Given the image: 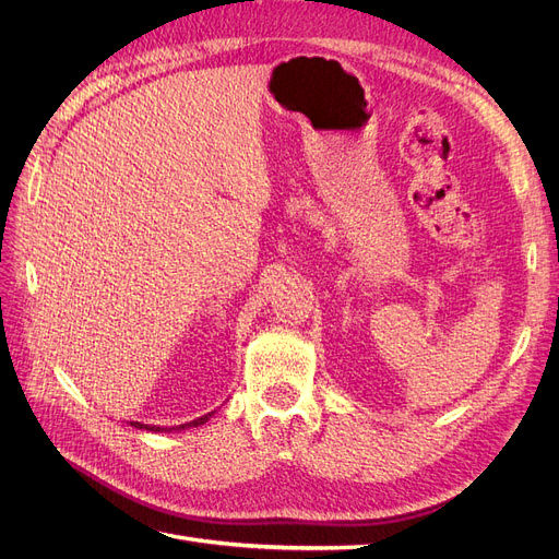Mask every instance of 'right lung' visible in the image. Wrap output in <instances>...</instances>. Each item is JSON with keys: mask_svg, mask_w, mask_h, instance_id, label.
<instances>
[{"mask_svg": "<svg viewBox=\"0 0 559 559\" xmlns=\"http://www.w3.org/2000/svg\"><path fill=\"white\" fill-rule=\"evenodd\" d=\"M209 417L211 415H205V417H201V419H197V421H190V424H183L181 428H190V426H201L203 421H209ZM133 426H138V428H150V430H160V428H156V426H142V424H133Z\"/></svg>", "mask_w": 559, "mask_h": 559, "instance_id": "1", "label": "right lung"}]
</instances>
